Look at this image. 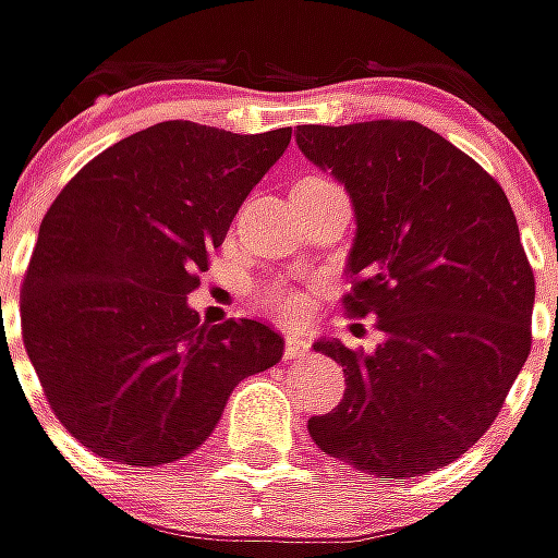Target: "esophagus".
I'll return each instance as SVG.
<instances>
[{"label":"esophagus","mask_w":558,"mask_h":558,"mask_svg":"<svg viewBox=\"0 0 558 558\" xmlns=\"http://www.w3.org/2000/svg\"><path fill=\"white\" fill-rule=\"evenodd\" d=\"M306 353H310V341L306 338H300V335H287L283 338V360H300Z\"/></svg>","instance_id":"1"}]
</instances>
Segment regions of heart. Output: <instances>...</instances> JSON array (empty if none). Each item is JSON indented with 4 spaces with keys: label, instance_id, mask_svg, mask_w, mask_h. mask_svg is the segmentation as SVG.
<instances>
[{
    "label": "heart",
    "instance_id": "1",
    "mask_svg": "<svg viewBox=\"0 0 558 558\" xmlns=\"http://www.w3.org/2000/svg\"><path fill=\"white\" fill-rule=\"evenodd\" d=\"M258 303L283 322H296L310 310V300L296 287H290L287 280H265L258 287Z\"/></svg>",
    "mask_w": 558,
    "mask_h": 558
}]
</instances>
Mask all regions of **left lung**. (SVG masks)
Here are the masks:
<instances>
[{
	"instance_id": "1",
	"label": "left lung",
	"mask_w": 558,
	"mask_h": 558,
	"mask_svg": "<svg viewBox=\"0 0 558 558\" xmlns=\"http://www.w3.org/2000/svg\"><path fill=\"white\" fill-rule=\"evenodd\" d=\"M296 145L356 211L350 318L376 315V353L318 341L344 398L312 416L325 454L404 480L461 458L493 426L531 353L534 268L502 185L420 122L300 125Z\"/></svg>"
}]
</instances>
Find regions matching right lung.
I'll list each match as a JSON object with an SVG mask.
<instances>
[{"label": "right lung", "instance_id": "right-lung-1", "mask_svg": "<svg viewBox=\"0 0 558 558\" xmlns=\"http://www.w3.org/2000/svg\"><path fill=\"white\" fill-rule=\"evenodd\" d=\"M287 145L290 129L170 119L97 154L56 195L21 283V338L87 451L132 468L185 458L230 391L280 360L271 325H208L185 296Z\"/></svg>", "mask_w": 558, "mask_h": 558}]
</instances>
